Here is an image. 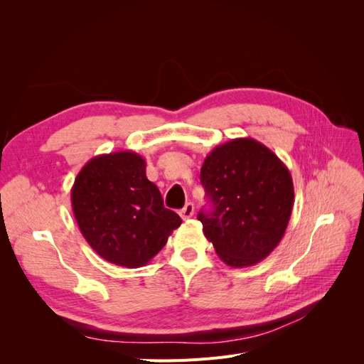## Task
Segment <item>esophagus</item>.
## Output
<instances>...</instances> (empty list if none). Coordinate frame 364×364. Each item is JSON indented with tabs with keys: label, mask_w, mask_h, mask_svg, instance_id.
<instances>
[{
	"label": "esophagus",
	"mask_w": 364,
	"mask_h": 364,
	"mask_svg": "<svg viewBox=\"0 0 364 364\" xmlns=\"http://www.w3.org/2000/svg\"><path fill=\"white\" fill-rule=\"evenodd\" d=\"M181 217L183 218V220H188V218H191L193 215H194V205L191 203V202H188L186 203L182 209H181Z\"/></svg>",
	"instance_id": "esophagus-1"
}]
</instances>
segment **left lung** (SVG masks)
Instances as JSON below:
<instances>
[{
  "label": "left lung",
  "instance_id": "left-lung-1",
  "mask_svg": "<svg viewBox=\"0 0 364 364\" xmlns=\"http://www.w3.org/2000/svg\"><path fill=\"white\" fill-rule=\"evenodd\" d=\"M200 182L213 203L197 215L217 255L230 267H249L279 245L291 215L289 168L261 142L230 139L206 156Z\"/></svg>",
  "mask_w": 364,
  "mask_h": 364
}]
</instances>
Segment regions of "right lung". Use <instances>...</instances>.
I'll return each mask as SVG.
<instances>
[{"mask_svg":"<svg viewBox=\"0 0 364 364\" xmlns=\"http://www.w3.org/2000/svg\"><path fill=\"white\" fill-rule=\"evenodd\" d=\"M71 203L87 245L127 269L146 266L182 223L164 206L158 186L146 176V161L135 151L92 158L77 174Z\"/></svg>","mask_w":364,"mask_h":364,"instance_id":"right-lung-1","label":"right lung"}]
</instances>
